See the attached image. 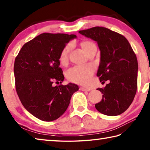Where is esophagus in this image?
Listing matches in <instances>:
<instances>
[{"label":"esophagus","mask_w":150,"mask_h":150,"mask_svg":"<svg viewBox=\"0 0 150 150\" xmlns=\"http://www.w3.org/2000/svg\"><path fill=\"white\" fill-rule=\"evenodd\" d=\"M80 90L83 91H90V89H89V88H85V87H80Z\"/></svg>","instance_id":"34e87169"}]
</instances>
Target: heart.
Returning <instances> with one entry per match:
<instances>
[{
    "mask_svg": "<svg viewBox=\"0 0 150 150\" xmlns=\"http://www.w3.org/2000/svg\"><path fill=\"white\" fill-rule=\"evenodd\" d=\"M95 44L93 42L86 41L81 43V47L87 54L90 48ZM72 45L68 44L63 47L61 52L59 61L61 63H65L67 60L69 52L71 50ZM94 72V67L91 65H84L75 66L71 68L67 72V77L72 82L79 83V84H86L90 81L91 76Z\"/></svg>",
    "mask_w": 150,
    "mask_h": 150,
    "instance_id": "1",
    "label": "heart"
}]
</instances>
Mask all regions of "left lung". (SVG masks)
Returning <instances> with one entry per match:
<instances>
[{"label": "left lung", "mask_w": 150, "mask_h": 150, "mask_svg": "<svg viewBox=\"0 0 150 150\" xmlns=\"http://www.w3.org/2000/svg\"><path fill=\"white\" fill-rule=\"evenodd\" d=\"M79 32L97 42L100 57L96 75L100 82L109 81L104 88H97L103 98L95 105L96 109L105 115H120L128 108L136 93V54L125 37L106 28L96 26Z\"/></svg>", "instance_id": "left-lung-1"}]
</instances>
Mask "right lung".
<instances>
[{
  "instance_id": "right-lung-1",
  "label": "right lung",
  "mask_w": 150,
  "mask_h": 150,
  "mask_svg": "<svg viewBox=\"0 0 150 150\" xmlns=\"http://www.w3.org/2000/svg\"><path fill=\"white\" fill-rule=\"evenodd\" d=\"M77 38L74 34L44 33L25 44L15 59L14 73L18 95L35 117L50 122L59 118L69 106L78 85L53 86L64 80L59 67L61 52Z\"/></svg>"
}]
</instances>
